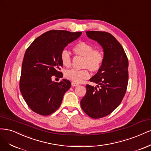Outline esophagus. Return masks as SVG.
I'll return each mask as SVG.
<instances>
[{
  "label": "esophagus",
  "instance_id": "esophagus-1",
  "mask_svg": "<svg viewBox=\"0 0 151 151\" xmlns=\"http://www.w3.org/2000/svg\"><path fill=\"white\" fill-rule=\"evenodd\" d=\"M71 85H72V86H77L79 85L78 83H75V82H72Z\"/></svg>",
  "mask_w": 151,
  "mask_h": 151
}]
</instances>
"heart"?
Returning <instances> with one entry per match:
<instances>
[{
  "label": "heart",
  "instance_id": "obj_1",
  "mask_svg": "<svg viewBox=\"0 0 151 151\" xmlns=\"http://www.w3.org/2000/svg\"><path fill=\"white\" fill-rule=\"evenodd\" d=\"M72 51L76 56L83 57L82 70L71 69L66 71L65 76L73 82L80 83L90 78L89 70L92 72L99 71L105 59L104 52L100 48H94L91 44L80 41L73 46ZM62 65L68 68L71 65V58L66 50H63L60 55Z\"/></svg>",
  "mask_w": 151,
  "mask_h": 151
}]
</instances>
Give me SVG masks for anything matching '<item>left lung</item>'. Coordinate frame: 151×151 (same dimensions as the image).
<instances>
[{
  "label": "left lung",
  "mask_w": 151,
  "mask_h": 151,
  "mask_svg": "<svg viewBox=\"0 0 151 151\" xmlns=\"http://www.w3.org/2000/svg\"><path fill=\"white\" fill-rule=\"evenodd\" d=\"M86 34L103 47L105 59L100 70L90 79L98 84L97 87L86 85V93L80 105L91 118L100 119L111 114L122 101L128 85L129 61L123 47L111 34L105 31Z\"/></svg>",
  "instance_id": "left-lung-1"
}]
</instances>
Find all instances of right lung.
Wrapping results in <instances>:
<instances>
[{
  "instance_id": "add662e5",
  "label": "right lung",
  "mask_w": 151,
  "mask_h": 151,
  "mask_svg": "<svg viewBox=\"0 0 151 151\" xmlns=\"http://www.w3.org/2000/svg\"><path fill=\"white\" fill-rule=\"evenodd\" d=\"M81 33L51 30L37 37L27 48L19 88L27 105L35 113L49 115L59 109L63 95L71 84L65 79L54 82L52 76L63 77L61 53L68 44L76 40Z\"/></svg>"
}]
</instances>
